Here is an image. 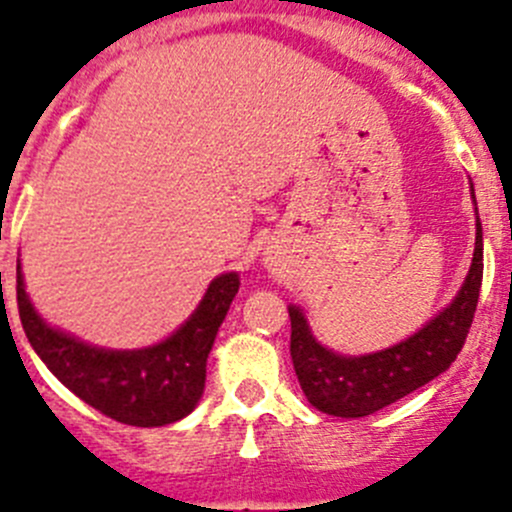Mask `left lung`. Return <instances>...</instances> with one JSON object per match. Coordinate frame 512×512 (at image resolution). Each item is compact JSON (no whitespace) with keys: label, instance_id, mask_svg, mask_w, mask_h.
Instances as JSON below:
<instances>
[{"label":"left lung","instance_id":"1","mask_svg":"<svg viewBox=\"0 0 512 512\" xmlns=\"http://www.w3.org/2000/svg\"><path fill=\"white\" fill-rule=\"evenodd\" d=\"M472 202H475V189ZM477 204V202H475ZM477 212V207H475ZM482 285V224L475 217V252L460 293L417 333L384 351L346 356L318 343L303 310L288 305L290 356L305 399L318 412L369 417L450 369L465 346Z\"/></svg>","mask_w":512,"mask_h":512}]
</instances>
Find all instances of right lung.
I'll list each match as a JSON object with an SVG mask.
<instances>
[{"instance_id":"obj_1","label":"right lung","mask_w":512,"mask_h":512,"mask_svg":"<svg viewBox=\"0 0 512 512\" xmlns=\"http://www.w3.org/2000/svg\"><path fill=\"white\" fill-rule=\"evenodd\" d=\"M237 290L240 275L222 272L171 336L118 351L50 326L32 305L17 262L19 321L42 364L85 404L131 427H166L194 412L204 394L209 351Z\"/></svg>"}]
</instances>
